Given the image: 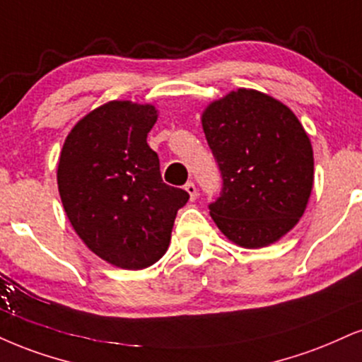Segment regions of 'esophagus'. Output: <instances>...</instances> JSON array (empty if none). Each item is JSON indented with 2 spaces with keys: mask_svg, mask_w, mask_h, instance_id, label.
Listing matches in <instances>:
<instances>
[{
  "mask_svg": "<svg viewBox=\"0 0 362 362\" xmlns=\"http://www.w3.org/2000/svg\"><path fill=\"white\" fill-rule=\"evenodd\" d=\"M185 190H187V194L190 195V200H195V197H197V187H195L194 182H187Z\"/></svg>",
  "mask_w": 362,
  "mask_h": 362,
  "instance_id": "1",
  "label": "esophagus"
}]
</instances>
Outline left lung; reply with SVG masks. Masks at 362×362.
Listing matches in <instances>:
<instances>
[{
	"instance_id": "8db88e82",
	"label": "left lung",
	"mask_w": 362,
	"mask_h": 362,
	"mask_svg": "<svg viewBox=\"0 0 362 362\" xmlns=\"http://www.w3.org/2000/svg\"><path fill=\"white\" fill-rule=\"evenodd\" d=\"M202 128L223 175L221 197L209 206L234 245L258 250L297 226L313 187L310 138L288 106L239 87L212 101Z\"/></svg>"
}]
</instances>
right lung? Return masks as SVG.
I'll use <instances>...</instances> for the list:
<instances>
[{
  "label": "right lung",
  "mask_w": 362,
  "mask_h": 362,
  "mask_svg": "<svg viewBox=\"0 0 362 362\" xmlns=\"http://www.w3.org/2000/svg\"><path fill=\"white\" fill-rule=\"evenodd\" d=\"M153 104L110 101L77 121L57 167L62 206L74 230L112 267L143 269L167 252L177 211L189 194L163 184L146 136Z\"/></svg>",
  "instance_id": "1"
}]
</instances>
